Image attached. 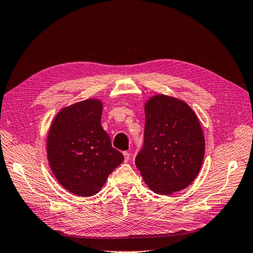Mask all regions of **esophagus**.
I'll return each instance as SVG.
<instances>
[{"mask_svg": "<svg viewBox=\"0 0 253 253\" xmlns=\"http://www.w3.org/2000/svg\"><path fill=\"white\" fill-rule=\"evenodd\" d=\"M129 155H131V154H129L128 152H124V156H125V162L126 163H127L128 160H129Z\"/></svg>", "mask_w": 253, "mask_h": 253, "instance_id": "34e87169", "label": "esophagus"}]
</instances>
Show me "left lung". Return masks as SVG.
<instances>
[{"instance_id":"8db88e82","label":"left lung","mask_w":253,"mask_h":253,"mask_svg":"<svg viewBox=\"0 0 253 253\" xmlns=\"http://www.w3.org/2000/svg\"><path fill=\"white\" fill-rule=\"evenodd\" d=\"M143 148L136 156L144 182L170 195L191 185L205 156V136L195 112L181 99L157 94L144 103Z\"/></svg>"}]
</instances>
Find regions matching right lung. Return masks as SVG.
Here are the masks:
<instances>
[{
  "label": "right lung",
  "mask_w": 253,
  "mask_h": 253,
  "mask_svg": "<svg viewBox=\"0 0 253 253\" xmlns=\"http://www.w3.org/2000/svg\"><path fill=\"white\" fill-rule=\"evenodd\" d=\"M102 108L96 98L64 106L49 127V167L60 185L75 195L97 194L125 159L101 126Z\"/></svg>",
  "instance_id": "right-lung-1"
}]
</instances>
